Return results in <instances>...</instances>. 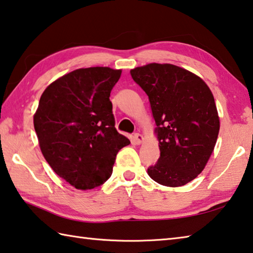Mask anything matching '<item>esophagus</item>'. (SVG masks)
I'll use <instances>...</instances> for the list:
<instances>
[{"label": "esophagus", "mask_w": 253, "mask_h": 253, "mask_svg": "<svg viewBox=\"0 0 253 253\" xmlns=\"http://www.w3.org/2000/svg\"><path fill=\"white\" fill-rule=\"evenodd\" d=\"M142 136L140 135V134H138V132H136V134L134 135V141H135V144H137V145H139V144H141V141H142Z\"/></svg>", "instance_id": "obj_1"}]
</instances>
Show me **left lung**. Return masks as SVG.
Here are the masks:
<instances>
[{
	"label": "left lung",
	"instance_id": "1",
	"mask_svg": "<svg viewBox=\"0 0 253 253\" xmlns=\"http://www.w3.org/2000/svg\"><path fill=\"white\" fill-rule=\"evenodd\" d=\"M130 75L149 98L160 148L149 177L167 187L186 185L204 170L219 134L213 95L191 72L171 64H148Z\"/></svg>",
	"mask_w": 253,
	"mask_h": 253
}]
</instances>
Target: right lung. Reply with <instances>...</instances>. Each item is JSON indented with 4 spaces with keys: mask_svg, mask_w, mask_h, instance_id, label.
<instances>
[{
    "mask_svg": "<svg viewBox=\"0 0 253 253\" xmlns=\"http://www.w3.org/2000/svg\"><path fill=\"white\" fill-rule=\"evenodd\" d=\"M121 70L80 68L41 96L34 128L41 150L59 177L76 189H93L112 176L116 155L129 139L116 130L111 91Z\"/></svg>",
    "mask_w": 253,
    "mask_h": 253,
    "instance_id": "right-lung-1",
    "label": "right lung"
}]
</instances>
